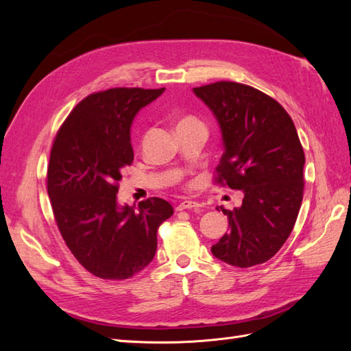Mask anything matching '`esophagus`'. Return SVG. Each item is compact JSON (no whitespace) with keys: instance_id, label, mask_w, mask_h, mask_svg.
Here are the masks:
<instances>
[{"instance_id":"esophagus-1","label":"esophagus","mask_w":351,"mask_h":351,"mask_svg":"<svg viewBox=\"0 0 351 351\" xmlns=\"http://www.w3.org/2000/svg\"><path fill=\"white\" fill-rule=\"evenodd\" d=\"M176 209H177V210L193 209V210H196V212H200V210H202V205L197 204V202H193V200H183V202H180V204L177 205Z\"/></svg>"}]
</instances>
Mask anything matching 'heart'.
<instances>
[{
	"instance_id": "1",
	"label": "heart",
	"mask_w": 351,
	"mask_h": 351,
	"mask_svg": "<svg viewBox=\"0 0 351 351\" xmlns=\"http://www.w3.org/2000/svg\"><path fill=\"white\" fill-rule=\"evenodd\" d=\"M190 123H197V120H195L193 117H184V119H182L178 121L177 125H183V124H190Z\"/></svg>"
}]
</instances>
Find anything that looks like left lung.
I'll return each mask as SVG.
<instances>
[{"instance_id":"left-lung-1","label":"left lung","mask_w":351,"mask_h":351,"mask_svg":"<svg viewBox=\"0 0 351 351\" xmlns=\"http://www.w3.org/2000/svg\"><path fill=\"white\" fill-rule=\"evenodd\" d=\"M193 92L222 134L215 182L244 195L240 208L221 206L230 230L210 252L237 268L267 262L289 239L303 200L304 152L294 123L277 101L247 84L217 82Z\"/></svg>"}]
</instances>
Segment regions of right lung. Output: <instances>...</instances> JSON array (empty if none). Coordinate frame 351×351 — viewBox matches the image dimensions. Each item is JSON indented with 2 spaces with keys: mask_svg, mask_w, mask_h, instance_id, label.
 I'll return each instance as SVG.
<instances>
[{
  "mask_svg": "<svg viewBox=\"0 0 351 351\" xmlns=\"http://www.w3.org/2000/svg\"><path fill=\"white\" fill-rule=\"evenodd\" d=\"M165 90L114 88L80 101L60 127L48 165V195L67 247L84 269L127 280L151 263L159 226L174 214L161 197L139 208L117 202L119 182L133 162L136 114Z\"/></svg>",
  "mask_w": 351,
  "mask_h": 351,
  "instance_id": "right-lung-1",
  "label": "right lung"
}]
</instances>
